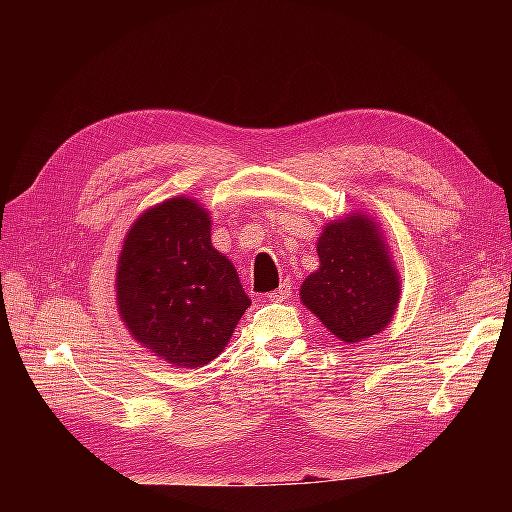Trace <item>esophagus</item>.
<instances>
[{"label":"esophagus","mask_w":512,"mask_h":512,"mask_svg":"<svg viewBox=\"0 0 512 512\" xmlns=\"http://www.w3.org/2000/svg\"><path fill=\"white\" fill-rule=\"evenodd\" d=\"M290 297V286L288 284H282L280 288L277 290H273V292H269L267 294V301H271V303H280V301H284V299H288Z\"/></svg>","instance_id":"34e87169"}]
</instances>
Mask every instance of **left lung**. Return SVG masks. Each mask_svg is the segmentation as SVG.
I'll return each mask as SVG.
<instances>
[{
  "label": "left lung",
  "instance_id": "1",
  "mask_svg": "<svg viewBox=\"0 0 512 512\" xmlns=\"http://www.w3.org/2000/svg\"><path fill=\"white\" fill-rule=\"evenodd\" d=\"M320 269L301 286V301L337 339L356 344L391 322L399 282L376 224L354 213L324 228Z\"/></svg>",
  "mask_w": 512,
  "mask_h": 512
}]
</instances>
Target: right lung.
<instances>
[{
	"mask_svg": "<svg viewBox=\"0 0 512 512\" xmlns=\"http://www.w3.org/2000/svg\"><path fill=\"white\" fill-rule=\"evenodd\" d=\"M237 269L211 245V220L170 198L130 228L117 269V305L130 333L181 367L218 356L250 307Z\"/></svg>",
	"mask_w": 512,
	"mask_h": 512,
	"instance_id": "add662e5",
	"label": "right lung"
}]
</instances>
